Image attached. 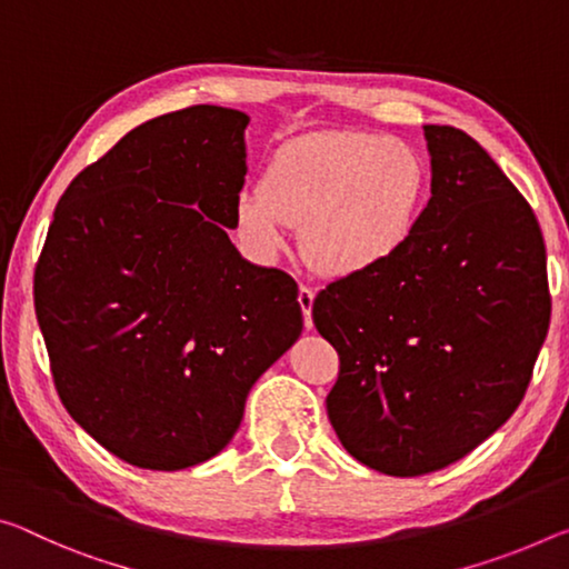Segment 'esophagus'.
Masks as SVG:
<instances>
[{"mask_svg":"<svg viewBox=\"0 0 569 569\" xmlns=\"http://www.w3.org/2000/svg\"><path fill=\"white\" fill-rule=\"evenodd\" d=\"M313 299H317V293H313V288H309V286H301V288H299V306H301V311H303L306 329L313 327V321H311V306H313Z\"/></svg>","mask_w":569,"mask_h":569,"instance_id":"obj_1","label":"esophagus"}]
</instances>
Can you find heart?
<instances>
[{
	"label": "heart",
	"instance_id": "obj_1",
	"mask_svg": "<svg viewBox=\"0 0 569 569\" xmlns=\"http://www.w3.org/2000/svg\"><path fill=\"white\" fill-rule=\"evenodd\" d=\"M430 192L412 143L372 131H327L283 143L263 184L236 200V230L260 258L303 228V250L327 276L382 268L412 240Z\"/></svg>",
	"mask_w": 569,
	"mask_h": 569
}]
</instances>
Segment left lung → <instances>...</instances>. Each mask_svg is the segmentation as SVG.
<instances>
[{
	"label": "left lung",
	"mask_w": 569,
	"mask_h": 569,
	"mask_svg": "<svg viewBox=\"0 0 569 569\" xmlns=\"http://www.w3.org/2000/svg\"><path fill=\"white\" fill-rule=\"evenodd\" d=\"M422 131L432 179L412 240L382 268L337 278L311 309L339 355L331 426L387 476L440 471L499 430L552 313L529 202L466 131Z\"/></svg>",
	"instance_id": "8db88e82"
}]
</instances>
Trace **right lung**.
Wrapping results in <instances>:
<instances>
[{
  "label": "right lung",
  "instance_id": "1",
  "mask_svg": "<svg viewBox=\"0 0 569 569\" xmlns=\"http://www.w3.org/2000/svg\"><path fill=\"white\" fill-rule=\"evenodd\" d=\"M248 116L189 106L126 133L68 184L34 268L62 405L121 461L218 456L250 387L301 337L299 286L228 238Z\"/></svg>",
  "mask_w": 569,
  "mask_h": 569
}]
</instances>
